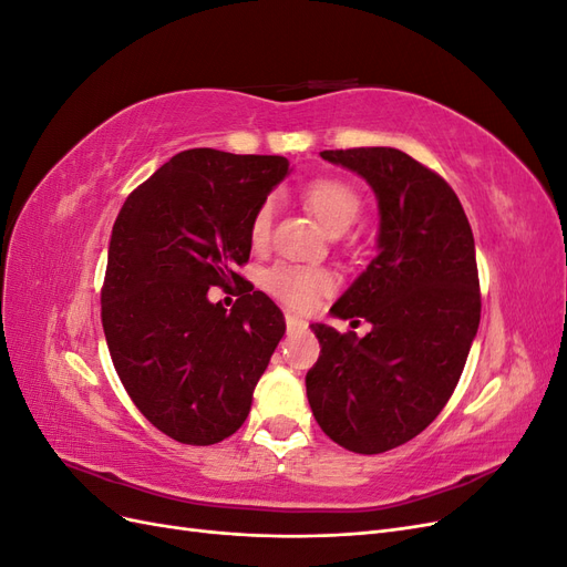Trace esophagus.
<instances>
[{"label":"esophagus","mask_w":567,"mask_h":567,"mask_svg":"<svg viewBox=\"0 0 567 567\" xmlns=\"http://www.w3.org/2000/svg\"><path fill=\"white\" fill-rule=\"evenodd\" d=\"M305 321L302 319H298L296 315H286V329H288V333L290 331H302L305 329Z\"/></svg>","instance_id":"1"}]
</instances>
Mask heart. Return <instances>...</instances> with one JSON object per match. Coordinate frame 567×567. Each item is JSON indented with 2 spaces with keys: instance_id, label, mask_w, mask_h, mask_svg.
<instances>
[{
  "instance_id": "b5f03b06",
  "label": "heart",
  "mask_w": 567,
  "mask_h": 567,
  "mask_svg": "<svg viewBox=\"0 0 567 567\" xmlns=\"http://www.w3.org/2000/svg\"><path fill=\"white\" fill-rule=\"evenodd\" d=\"M302 200L312 215L319 219V225L331 236L348 231L362 215V196L357 188L342 179L323 177L315 179L305 186ZM274 217V200L267 198L250 217L248 236L252 248H262L269 241ZM265 288L274 298H279L288 307L296 310H307L315 300L331 288V277L319 267H293V265H277L265 274Z\"/></svg>"
}]
</instances>
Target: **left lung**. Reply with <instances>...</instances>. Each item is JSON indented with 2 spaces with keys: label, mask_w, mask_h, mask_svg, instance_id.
Here are the masks:
<instances>
[{
  "label": "left lung",
  "mask_w": 567,
  "mask_h": 567,
  "mask_svg": "<svg viewBox=\"0 0 567 567\" xmlns=\"http://www.w3.org/2000/svg\"><path fill=\"white\" fill-rule=\"evenodd\" d=\"M379 200V255L331 307L364 338L312 323L321 354L307 400L321 431L357 454L416 437L450 402L480 323L475 241L452 186L390 146L321 151Z\"/></svg>",
  "instance_id": "1"
}]
</instances>
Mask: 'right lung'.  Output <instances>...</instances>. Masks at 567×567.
<instances>
[{
    "label": "right lung",
    "instance_id": "1",
    "mask_svg": "<svg viewBox=\"0 0 567 567\" xmlns=\"http://www.w3.org/2000/svg\"><path fill=\"white\" fill-rule=\"evenodd\" d=\"M281 156L192 148L120 210L101 321L136 409L182 444L221 442L248 419L252 390L286 333L277 305L234 269L250 257V217L290 169ZM215 285L239 288L227 313Z\"/></svg>",
    "mask_w": 567,
    "mask_h": 567
}]
</instances>
